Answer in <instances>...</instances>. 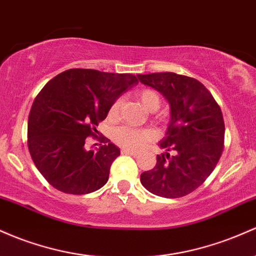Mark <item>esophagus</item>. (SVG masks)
<instances>
[{
  "label": "esophagus",
  "mask_w": 256,
  "mask_h": 256,
  "mask_svg": "<svg viewBox=\"0 0 256 256\" xmlns=\"http://www.w3.org/2000/svg\"><path fill=\"white\" fill-rule=\"evenodd\" d=\"M122 154H128V156H137L136 152L130 150H122Z\"/></svg>",
  "instance_id": "34e87169"
}]
</instances>
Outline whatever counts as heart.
<instances>
[{
    "label": "heart",
    "instance_id": "heart-1",
    "mask_svg": "<svg viewBox=\"0 0 256 256\" xmlns=\"http://www.w3.org/2000/svg\"><path fill=\"white\" fill-rule=\"evenodd\" d=\"M137 98H138L140 102L142 103V106L147 110L153 112L158 109L159 97L156 92L150 91V90H141L137 94ZM119 106V100H115L113 104H112L108 113V116L110 119H114L118 115ZM154 137H156V132L150 130V128H136L126 125L114 128L113 132H112V138L119 147L130 150H141L147 143L153 141Z\"/></svg>",
    "mask_w": 256,
    "mask_h": 256
}]
</instances>
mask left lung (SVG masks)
I'll list each match as a JSON object with an SVG mask.
<instances>
[{"instance_id":"obj_1","label":"left lung","mask_w":256,"mask_h":256,"mask_svg":"<svg viewBox=\"0 0 256 256\" xmlns=\"http://www.w3.org/2000/svg\"><path fill=\"white\" fill-rule=\"evenodd\" d=\"M170 104L171 119L159 143L153 169L141 174V184L153 194L180 198L196 190L215 169L224 150V122L209 90L196 78L175 72L137 75ZM175 150V156L167 153Z\"/></svg>"}]
</instances>
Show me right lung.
Wrapping results in <instances>:
<instances>
[{
    "instance_id": "add662e5",
    "label": "right lung",
    "mask_w": 256,
    "mask_h": 256,
    "mask_svg": "<svg viewBox=\"0 0 256 256\" xmlns=\"http://www.w3.org/2000/svg\"><path fill=\"white\" fill-rule=\"evenodd\" d=\"M132 74L69 69L44 85L28 122V148L47 182L69 194H87L106 184L120 150L104 136L98 150H86L115 100L137 85Z\"/></svg>"
}]
</instances>
